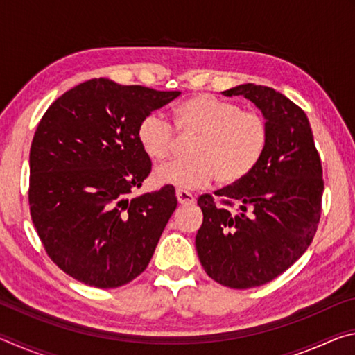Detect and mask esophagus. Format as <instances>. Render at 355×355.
<instances>
[{"label": "esophagus", "mask_w": 355, "mask_h": 355, "mask_svg": "<svg viewBox=\"0 0 355 355\" xmlns=\"http://www.w3.org/2000/svg\"><path fill=\"white\" fill-rule=\"evenodd\" d=\"M175 196H177V200H178L180 205H192V203H196V197L188 191L177 189Z\"/></svg>", "instance_id": "34e87169"}]
</instances>
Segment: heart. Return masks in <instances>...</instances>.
<instances>
[{
    "label": "heart",
    "mask_w": 355,
    "mask_h": 355,
    "mask_svg": "<svg viewBox=\"0 0 355 355\" xmlns=\"http://www.w3.org/2000/svg\"><path fill=\"white\" fill-rule=\"evenodd\" d=\"M175 128L194 137L189 159H172L158 166L153 180L183 189L205 186L213 178L232 184L254 171L268 144V123L260 112L244 111L233 101L213 95H196L175 110ZM144 152L155 161L166 159L177 147L172 125L158 112L148 114L137 128Z\"/></svg>",
    "instance_id": "1"
}]
</instances>
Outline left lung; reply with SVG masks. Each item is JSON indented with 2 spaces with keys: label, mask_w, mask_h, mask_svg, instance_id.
Returning <instances> with one entry per match:
<instances>
[{
  "label": "left lung",
  "mask_w": 355,
  "mask_h": 355,
  "mask_svg": "<svg viewBox=\"0 0 355 355\" xmlns=\"http://www.w3.org/2000/svg\"><path fill=\"white\" fill-rule=\"evenodd\" d=\"M250 100L268 123L258 164L235 184L202 196L196 249L218 284L248 290L279 277L313 239L321 216L322 167L305 112L272 87L239 84L222 92ZM234 209L232 210L230 207Z\"/></svg>",
  "instance_id": "1"
}]
</instances>
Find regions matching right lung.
<instances>
[{
    "mask_svg": "<svg viewBox=\"0 0 355 355\" xmlns=\"http://www.w3.org/2000/svg\"><path fill=\"white\" fill-rule=\"evenodd\" d=\"M178 95L95 78L42 117L29 152V208L46 254L70 277L117 288L146 271L177 197L164 186L128 199L152 169L137 128Z\"/></svg>",
    "mask_w": 355,
    "mask_h": 355,
    "instance_id": "right-lung-1",
    "label": "right lung"
}]
</instances>
